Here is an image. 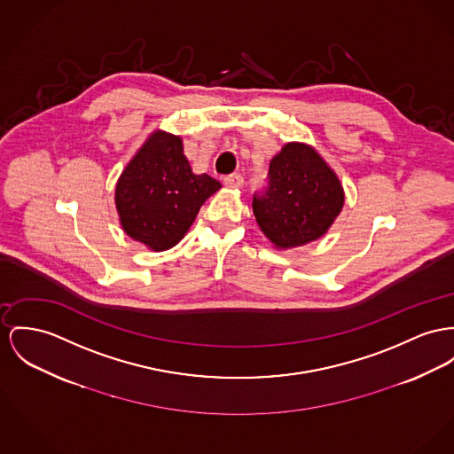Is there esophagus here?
Segmentation results:
<instances>
[{"mask_svg":"<svg viewBox=\"0 0 454 454\" xmlns=\"http://www.w3.org/2000/svg\"><path fill=\"white\" fill-rule=\"evenodd\" d=\"M223 182H225L227 187L238 189V187H242L244 179H242V176H239V174H231V176H225V177H223Z\"/></svg>","mask_w":454,"mask_h":454,"instance_id":"34e87169","label":"esophagus"}]
</instances>
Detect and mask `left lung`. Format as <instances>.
Returning a JSON list of instances; mask_svg holds the SVG:
<instances>
[{"label": "left lung", "mask_w": 454, "mask_h": 454, "mask_svg": "<svg viewBox=\"0 0 454 454\" xmlns=\"http://www.w3.org/2000/svg\"><path fill=\"white\" fill-rule=\"evenodd\" d=\"M344 207V189L313 146L287 143L270 160L269 187L253 198L256 223L275 249L320 239Z\"/></svg>", "instance_id": "8db88e82"}]
</instances>
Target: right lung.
Returning a JSON list of instances; mask_svg holds the SVG:
<instances>
[{
	"label": "right lung",
	"instance_id": "add662e5",
	"mask_svg": "<svg viewBox=\"0 0 454 454\" xmlns=\"http://www.w3.org/2000/svg\"><path fill=\"white\" fill-rule=\"evenodd\" d=\"M220 187L208 174L192 172L179 136L154 130L115 185L121 229L152 251L170 249Z\"/></svg>",
	"mask_w": 454,
	"mask_h": 454
}]
</instances>
